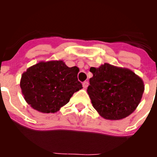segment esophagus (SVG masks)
<instances>
[{"instance_id":"1","label":"esophagus","mask_w":157,"mask_h":157,"mask_svg":"<svg viewBox=\"0 0 157 157\" xmlns=\"http://www.w3.org/2000/svg\"><path fill=\"white\" fill-rule=\"evenodd\" d=\"M88 85H89V82L87 81L84 82L82 83V86L84 89H86L87 86H88Z\"/></svg>"}]
</instances>
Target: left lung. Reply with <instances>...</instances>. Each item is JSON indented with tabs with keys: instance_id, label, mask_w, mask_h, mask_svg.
Instances as JSON below:
<instances>
[{
	"instance_id": "left-lung-1",
	"label": "left lung",
	"mask_w": 157,
	"mask_h": 157,
	"mask_svg": "<svg viewBox=\"0 0 157 157\" xmlns=\"http://www.w3.org/2000/svg\"><path fill=\"white\" fill-rule=\"evenodd\" d=\"M87 93L94 109L105 120H120L130 116L141 102L145 90L141 78L128 68L105 63L90 67Z\"/></svg>"
}]
</instances>
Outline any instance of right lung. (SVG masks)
Here are the masks:
<instances>
[{
	"mask_svg": "<svg viewBox=\"0 0 157 157\" xmlns=\"http://www.w3.org/2000/svg\"><path fill=\"white\" fill-rule=\"evenodd\" d=\"M79 69L68 67L63 60L41 61L23 72L20 88L25 101L42 113H55L82 89L78 80Z\"/></svg>",
	"mask_w": 157,
	"mask_h": 157,
	"instance_id": "1",
	"label": "right lung"
}]
</instances>
